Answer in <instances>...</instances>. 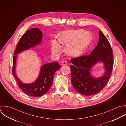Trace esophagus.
<instances>
[{
	"instance_id": "1",
	"label": "esophagus",
	"mask_w": 126,
	"mask_h": 126,
	"mask_svg": "<svg viewBox=\"0 0 126 126\" xmlns=\"http://www.w3.org/2000/svg\"><path fill=\"white\" fill-rule=\"evenodd\" d=\"M67 62L66 60H63L61 63V65L62 66H65L67 65Z\"/></svg>"
}]
</instances>
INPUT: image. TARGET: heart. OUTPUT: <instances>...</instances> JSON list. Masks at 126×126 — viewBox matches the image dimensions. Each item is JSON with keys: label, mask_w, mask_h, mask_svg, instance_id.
Here are the masks:
<instances>
[{"label": "heart", "mask_w": 126, "mask_h": 126, "mask_svg": "<svg viewBox=\"0 0 126 126\" xmlns=\"http://www.w3.org/2000/svg\"><path fill=\"white\" fill-rule=\"evenodd\" d=\"M60 44L67 46L66 52L71 56L80 55L90 43L91 35L83 30H65L62 32L58 37ZM52 51L54 54L59 53L61 50V46L56 40L51 42Z\"/></svg>", "instance_id": "heart-1"}]
</instances>
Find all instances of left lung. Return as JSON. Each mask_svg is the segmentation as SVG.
Listing matches in <instances>:
<instances>
[{"label":"left lung","instance_id":"1","mask_svg":"<svg viewBox=\"0 0 126 126\" xmlns=\"http://www.w3.org/2000/svg\"><path fill=\"white\" fill-rule=\"evenodd\" d=\"M99 41L88 55L71 59V82L75 89L81 95L90 96L100 92L108 83L113 66V55L110 43L101 30ZM100 61L104 62L106 72L102 77L96 79L91 76L90 69Z\"/></svg>","mask_w":126,"mask_h":126}]
</instances>
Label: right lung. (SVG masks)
<instances>
[{"mask_svg": "<svg viewBox=\"0 0 126 126\" xmlns=\"http://www.w3.org/2000/svg\"><path fill=\"white\" fill-rule=\"evenodd\" d=\"M42 32L37 28L28 30L19 40L15 49L13 59L12 73L19 87L26 94L31 97H40L46 94L50 89L53 80V76L60 65L58 62L49 63L44 65L38 79L31 84H23L17 78L15 74V64L16 55L22 51L27 50L42 42Z\"/></svg>", "mask_w": 126, "mask_h": 126, "instance_id": "right-lung-1", "label": "right lung"}]
</instances>
